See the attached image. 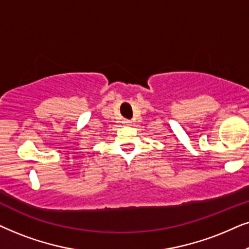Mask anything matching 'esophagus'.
I'll return each instance as SVG.
<instances>
[{
    "mask_svg": "<svg viewBox=\"0 0 249 249\" xmlns=\"http://www.w3.org/2000/svg\"><path fill=\"white\" fill-rule=\"evenodd\" d=\"M122 123H123V124H124V125H131V121H130V119H123V121H122Z\"/></svg>",
    "mask_w": 249,
    "mask_h": 249,
    "instance_id": "1",
    "label": "esophagus"
}]
</instances>
